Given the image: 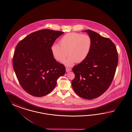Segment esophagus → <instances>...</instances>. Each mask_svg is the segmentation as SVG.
Wrapping results in <instances>:
<instances>
[{"label": "esophagus", "mask_w": 132, "mask_h": 132, "mask_svg": "<svg viewBox=\"0 0 132 132\" xmlns=\"http://www.w3.org/2000/svg\"><path fill=\"white\" fill-rule=\"evenodd\" d=\"M71 70V69L70 68H66V72H68L69 71H70Z\"/></svg>", "instance_id": "obj_1"}]
</instances>
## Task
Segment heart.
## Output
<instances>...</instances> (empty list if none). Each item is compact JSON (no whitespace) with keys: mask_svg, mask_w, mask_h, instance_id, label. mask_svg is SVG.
<instances>
[{"mask_svg":"<svg viewBox=\"0 0 132 132\" xmlns=\"http://www.w3.org/2000/svg\"><path fill=\"white\" fill-rule=\"evenodd\" d=\"M59 43L60 46L57 44L51 46L52 55L57 61L63 62L68 53L69 56L64 63L71 66L76 62L81 63L87 58L91 50L92 40L87 34L71 32L64 35Z\"/></svg>","mask_w":132,"mask_h":132,"instance_id":"1","label":"heart"}]
</instances>
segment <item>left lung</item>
Listing matches in <instances>:
<instances>
[{
    "instance_id": "8db88e82",
    "label": "left lung",
    "mask_w": 132,
    "mask_h": 132,
    "mask_svg": "<svg viewBox=\"0 0 132 132\" xmlns=\"http://www.w3.org/2000/svg\"><path fill=\"white\" fill-rule=\"evenodd\" d=\"M91 38L87 58L72 68V86L81 98L92 100L102 95L110 86L118 64L115 44L110 39L91 30H84Z\"/></svg>"
}]
</instances>
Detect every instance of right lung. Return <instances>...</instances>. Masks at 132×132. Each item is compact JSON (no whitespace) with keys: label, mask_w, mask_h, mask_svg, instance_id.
I'll return each mask as SVG.
<instances>
[{"label":"right lung","mask_w":132,"mask_h":132,"mask_svg":"<svg viewBox=\"0 0 132 132\" xmlns=\"http://www.w3.org/2000/svg\"><path fill=\"white\" fill-rule=\"evenodd\" d=\"M64 32L44 29L27 35L17 44L13 57V68L23 89L35 97L51 92L65 68L54 58L51 47Z\"/></svg>","instance_id":"right-lung-1"}]
</instances>
